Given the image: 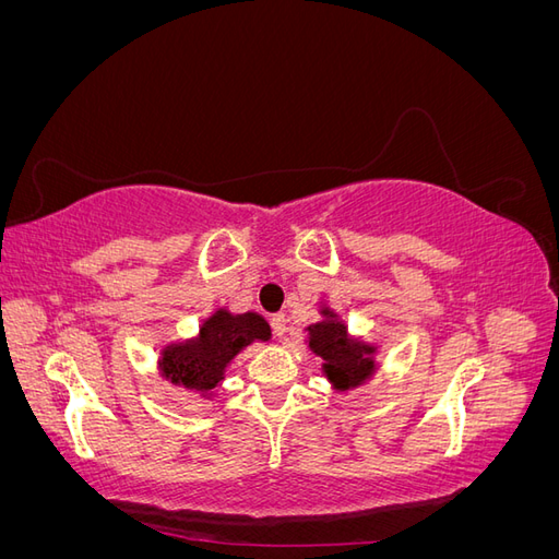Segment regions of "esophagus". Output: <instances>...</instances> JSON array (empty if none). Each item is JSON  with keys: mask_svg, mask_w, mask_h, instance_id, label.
Masks as SVG:
<instances>
[{"mask_svg": "<svg viewBox=\"0 0 559 559\" xmlns=\"http://www.w3.org/2000/svg\"><path fill=\"white\" fill-rule=\"evenodd\" d=\"M270 329H273L275 337H284V333H286V314L277 312V314L270 317Z\"/></svg>", "mask_w": 559, "mask_h": 559, "instance_id": "34e87169", "label": "esophagus"}]
</instances>
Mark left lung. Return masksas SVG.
Instances as JSON below:
<instances>
[{"label": "left lung", "instance_id": "left-lung-1", "mask_svg": "<svg viewBox=\"0 0 559 559\" xmlns=\"http://www.w3.org/2000/svg\"><path fill=\"white\" fill-rule=\"evenodd\" d=\"M321 314L326 317L324 321L308 326L310 349L324 359L321 366L335 389L345 392L349 386H359L376 373V347L352 341L347 326L331 310H321Z\"/></svg>", "mask_w": 559, "mask_h": 559}]
</instances>
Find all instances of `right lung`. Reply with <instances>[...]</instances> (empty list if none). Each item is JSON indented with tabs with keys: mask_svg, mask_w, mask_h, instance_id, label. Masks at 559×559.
<instances>
[{
	"mask_svg": "<svg viewBox=\"0 0 559 559\" xmlns=\"http://www.w3.org/2000/svg\"><path fill=\"white\" fill-rule=\"evenodd\" d=\"M270 326L257 312L230 314L216 310L200 326L198 337L163 349V376L195 392H210L224 380L226 366L253 341H267Z\"/></svg>",
	"mask_w": 559,
	"mask_h": 559,
	"instance_id": "add662e5",
	"label": "right lung"
}]
</instances>
